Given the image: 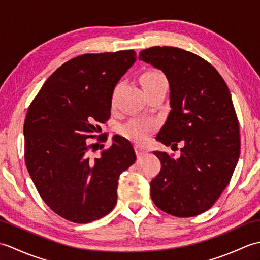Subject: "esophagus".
Here are the masks:
<instances>
[{
	"instance_id": "obj_1",
	"label": "esophagus",
	"mask_w": 260,
	"mask_h": 260,
	"mask_svg": "<svg viewBox=\"0 0 260 260\" xmlns=\"http://www.w3.org/2000/svg\"><path fill=\"white\" fill-rule=\"evenodd\" d=\"M135 151H136V153L139 154V155H142V154H144V153H147L148 151L146 150V148L143 146V145H140V144H135Z\"/></svg>"
}]
</instances>
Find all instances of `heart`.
Instances as JSON below:
<instances>
[{"label": "heart", "mask_w": 260, "mask_h": 260, "mask_svg": "<svg viewBox=\"0 0 260 260\" xmlns=\"http://www.w3.org/2000/svg\"><path fill=\"white\" fill-rule=\"evenodd\" d=\"M143 88H148L152 86H155L158 84H167V79L163 76V74L159 71H147L141 78ZM154 121L142 119V118H134L131 119L128 123H126L123 127H121V133H123L128 139L142 142L144 141L148 133L154 128Z\"/></svg>", "instance_id": "b5f03b06"}]
</instances>
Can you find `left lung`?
<instances>
[{
    "label": "left lung",
    "mask_w": 260,
    "mask_h": 260,
    "mask_svg": "<svg viewBox=\"0 0 260 260\" xmlns=\"http://www.w3.org/2000/svg\"><path fill=\"white\" fill-rule=\"evenodd\" d=\"M163 71L171 112L156 140L181 156L153 153L161 171L151 181L155 206L175 217H194L211 208L229 184L240 154L239 123L228 86L213 66L174 47H152L139 57Z\"/></svg>",
    "instance_id": "left-lung-1"
}]
</instances>
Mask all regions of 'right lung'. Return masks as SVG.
<instances>
[{
  "label": "right lung",
  "instance_id": "right-lung-1",
  "mask_svg": "<svg viewBox=\"0 0 260 260\" xmlns=\"http://www.w3.org/2000/svg\"><path fill=\"white\" fill-rule=\"evenodd\" d=\"M135 61L133 50L76 57L49 77L27 109V171L48 207L69 221L88 223L112 211L119 175L135 162L121 136L98 156L89 144L110 117L115 86Z\"/></svg>",
  "mask_w": 260,
  "mask_h": 260
}]
</instances>
